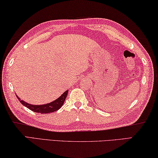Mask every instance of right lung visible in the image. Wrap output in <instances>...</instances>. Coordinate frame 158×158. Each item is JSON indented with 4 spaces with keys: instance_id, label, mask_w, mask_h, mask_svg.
Masks as SVG:
<instances>
[{
    "instance_id": "obj_1",
    "label": "right lung",
    "mask_w": 158,
    "mask_h": 158,
    "mask_svg": "<svg viewBox=\"0 0 158 158\" xmlns=\"http://www.w3.org/2000/svg\"><path fill=\"white\" fill-rule=\"evenodd\" d=\"M67 94H68V90L66 91H64L63 94H62L58 98L55 100L54 101L48 102V103L44 104V105H33L30 104L28 102H25L22 101L21 98L17 96V98L19 101L21 103L27 107V108H29L31 110L34 111L35 112H40V113H51V112H56L63 105L64 101H65L66 97L67 96Z\"/></svg>"
}]
</instances>
